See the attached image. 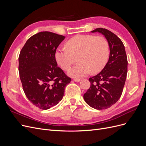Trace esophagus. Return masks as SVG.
Returning a JSON list of instances; mask_svg holds the SVG:
<instances>
[{
  "label": "esophagus",
  "mask_w": 146,
  "mask_h": 146,
  "mask_svg": "<svg viewBox=\"0 0 146 146\" xmlns=\"http://www.w3.org/2000/svg\"><path fill=\"white\" fill-rule=\"evenodd\" d=\"M74 82H79L80 81V79H79V78H74V80H73Z\"/></svg>",
  "instance_id": "esophagus-1"
}]
</instances>
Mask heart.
Returning <instances> with one entry per match:
<instances>
[{"mask_svg": "<svg viewBox=\"0 0 146 146\" xmlns=\"http://www.w3.org/2000/svg\"><path fill=\"white\" fill-rule=\"evenodd\" d=\"M66 47L59 48L55 52V60L64 70H69L76 61L79 63L70 69L68 74L80 78L90 74L98 73L104 69L110 55L107 41L102 36L92 35H78L66 42Z\"/></svg>", "mask_w": 146, "mask_h": 146, "instance_id": "b5f03b06", "label": "heart"}]
</instances>
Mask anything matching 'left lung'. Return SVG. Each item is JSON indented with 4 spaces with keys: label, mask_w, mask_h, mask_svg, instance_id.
<instances>
[{
    "label": "left lung",
    "mask_w": 146,
    "mask_h": 146,
    "mask_svg": "<svg viewBox=\"0 0 146 146\" xmlns=\"http://www.w3.org/2000/svg\"><path fill=\"white\" fill-rule=\"evenodd\" d=\"M92 33L99 32L107 39L110 56L102 71L90 78L91 86L83 95L86 103L96 110L111 107L121 98L127 74V57L121 39L106 29L98 28Z\"/></svg>",
    "instance_id": "left-lung-1"
}]
</instances>
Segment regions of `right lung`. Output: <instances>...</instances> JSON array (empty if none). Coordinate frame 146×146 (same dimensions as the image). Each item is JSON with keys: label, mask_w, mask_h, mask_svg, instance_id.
Wrapping results in <instances>:
<instances>
[{"label": "right lung", "mask_w": 146, "mask_h": 146, "mask_svg": "<svg viewBox=\"0 0 146 146\" xmlns=\"http://www.w3.org/2000/svg\"><path fill=\"white\" fill-rule=\"evenodd\" d=\"M65 37L50 32L31 36L19 56V72L23 90L35 106L47 110L62 99L66 86L71 81L55 60L57 47Z\"/></svg>", "instance_id": "add662e5"}]
</instances>
